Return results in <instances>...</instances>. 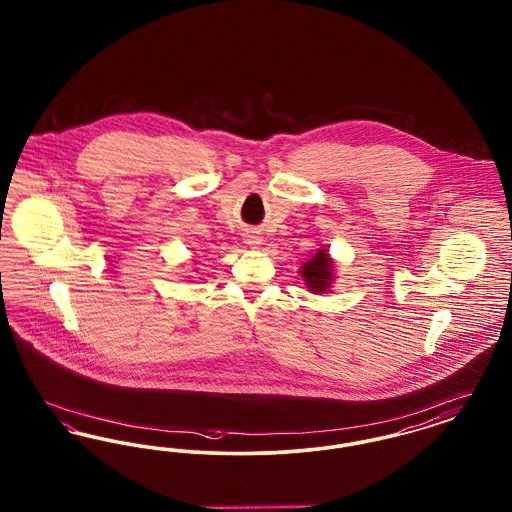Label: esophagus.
I'll list each match as a JSON object with an SVG mask.
<instances>
[{"label": "esophagus", "instance_id": "1", "mask_svg": "<svg viewBox=\"0 0 512 512\" xmlns=\"http://www.w3.org/2000/svg\"><path fill=\"white\" fill-rule=\"evenodd\" d=\"M245 240H247V244H251V245L259 244V238H257V236H247V238H245Z\"/></svg>", "mask_w": 512, "mask_h": 512}]
</instances>
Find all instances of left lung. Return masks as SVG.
<instances>
[{"label": "left lung", "instance_id": "8db88e82", "mask_svg": "<svg viewBox=\"0 0 512 512\" xmlns=\"http://www.w3.org/2000/svg\"><path fill=\"white\" fill-rule=\"evenodd\" d=\"M301 276H303L305 286L309 288V292H328L332 280L336 278L334 276V263H332L328 251L326 249H318V253H315L313 259L303 263Z\"/></svg>", "mask_w": 512, "mask_h": 512}]
</instances>
